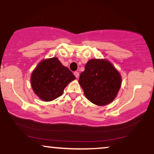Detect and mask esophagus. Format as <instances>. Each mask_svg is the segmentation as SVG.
Wrapping results in <instances>:
<instances>
[{
  "instance_id": "1",
  "label": "esophagus",
  "mask_w": 154,
  "mask_h": 154,
  "mask_svg": "<svg viewBox=\"0 0 154 154\" xmlns=\"http://www.w3.org/2000/svg\"><path fill=\"white\" fill-rule=\"evenodd\" d=\"M74 75H75V76L76 77V78H78V77H79V72H74Z\"/></svg>"
}]
</instances>
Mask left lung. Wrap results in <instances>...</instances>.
<instances>
[{
  "label": "left lung",
  "mask_w": 154,
  "mask_h": 154,
  "mask_svg": "<svg viewBox=\"0 0 154 154\" xmlns=\"http://www.w3.org/2000/svg\"><path fill=\"white\" fill-rule=\"evenodd\" d=\"M79 83L89 101L105 106L116 98L121 86V76L108 60L91 59L80 74Z\"/></svg>",
  "instance_id": "8db88e82"
}]
</instances>
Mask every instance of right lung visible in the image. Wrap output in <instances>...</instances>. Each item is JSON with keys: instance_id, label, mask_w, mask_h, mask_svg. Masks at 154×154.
<instances>
[{"instance_id": "right-lung-1", "label": "right lung", "mask_w": 154, "mask_h": 154, "mask_svg": "<svg viewBox=\"0 0 154 154\" xmlns=\"http://www.w3.org/2000/svg\"><path fill=\"white\" fill-rule=\"evenodd\" d=\"M75 75L63 66L57 58L42 60L38 63L31 77L33 91L44 101H51L60 96L64 89Z\"/></svg>"}]
</instances>
